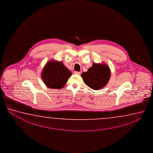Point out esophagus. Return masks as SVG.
<instances>
[{
    "mask_svg": "<svg viewBox=\"0 0 153 153\" xmlns=\"http://www.w3.org/2000/svg\"><path fill=\"white\" fill-rule=\"evenodd\" d=\"M74 73L75 74H77V75H80L81 73L80 72H77V71H75Z\"/></svg>",
    "mask_w": 153,
    "mask_h": 153,
    "instance_id": "34e87169",
    "label": "esophagus"
}]
</instances>
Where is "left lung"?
Returning <instances> with one entry per match:
<instances>
[{
	"label": "left lung",
	"mask_w": 153,
	"mask_h": 153,
	"mask_svg": "<svg viewBox=\"0 0 153 153\" xmlns=\"http://www.w3.org/2000/svg\"><path fill=\"white\" fill-rule=\"evenodd\" d=\"M81 75L86 85L94 90H99L103 88L108 82L111 71L105 64L94 62L87 72L82 73Z\"/></svg>",
	"instance_id": "1"
}]
</instances>
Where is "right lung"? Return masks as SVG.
<instances>
[{"label":"right lung","instance_id":"obj_1","mask_svg":"<svg viewBox=\"0 0 153 153\" xmlns=\"http://www.w3.org/2000/svg\"><path fill=\"white\" fill-rule=\"evenodd\" d=\"M71 75V72L62 62L51 60L45 65L41 76L48 87L59 89L64 87Z\"/></svg>","mask_w":153,"mask_h":153}]
</instances>
